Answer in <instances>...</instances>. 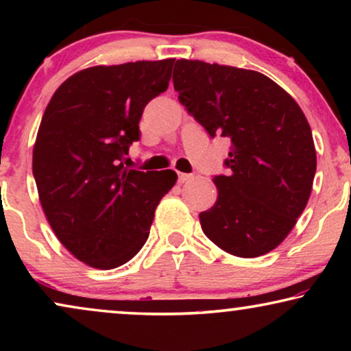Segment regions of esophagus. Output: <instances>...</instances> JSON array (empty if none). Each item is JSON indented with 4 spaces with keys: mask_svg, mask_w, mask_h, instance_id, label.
Returning <instances> with one entry per match:
<instances>
[{
    "mask_svg": "<svg viewBox=\"0 0 351 351\" xmlns=\"http://www.w3.org/2000/svg\"><path fill=\"white\" fill-rule=\"evenodd\" d=\"M193 179V174H185V172H179V182L180 184H185V182H189Z\"/></svg>",
    "mask_w": 351,
    "mask_h": 351,
    "instance_id": "34e87169",
    "label": "esophagus"
}]
</instances>
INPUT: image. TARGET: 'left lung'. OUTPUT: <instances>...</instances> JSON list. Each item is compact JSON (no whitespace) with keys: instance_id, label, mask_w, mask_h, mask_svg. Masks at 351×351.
Returning <instances> with one entry per match:
<instances>
[{"instance_id":"obj_1","label":"left lung","mask_w":351,"mask_h":351,"mask_svg":"<svg viewBox=\"0 0 351 351\" xmlns=\"http://www.w3.org/2000/svg\"><path fill=\"white\" fill-rule=\"evenodd\" d=\"M174 89L209 132L230 138L228 176L214 177L217 201L199 214L206 237L252 258L285 241L308 203L316 172L310 124L281 86L254 70L180 59Z\"/></svg>"}]
</instances>
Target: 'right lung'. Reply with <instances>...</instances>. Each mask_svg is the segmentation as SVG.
Segmentation results:
<instances>
[{
	"label": "right lung",
	"mask_w": 351,
	"mask_h": 351,
	"mask_svg": "<svg viewBox=\"0 0 351 351\" xmlns=\"http://www.w3.org/2000/svg\"><path fill=\"white\" fill-rule=\"evenodd\" d=\"M174 59L95 65L65 80L43 114L33 145L41 208L75 258L99 270L131 261L145 244L174 171H129L143 108L165 93Z\"/></svg>",
	"instance_id": "right-lung-1"
}]
</instances>
